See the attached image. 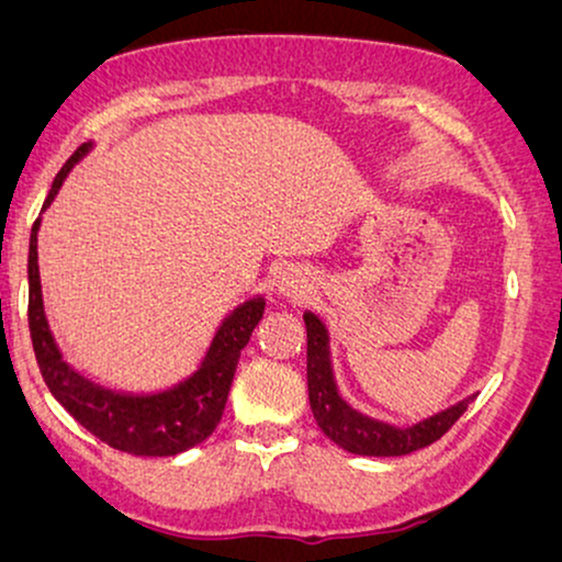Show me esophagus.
Here are the masks:
<instances>
[{
    "mask_svg": "<svg viewBox=\"0 0 562 562\" xmlns=\"http://www.w3.org/2000/svg\"><path fill=\"white\" fill-rule=\"evenodd\" d=\"M279 292L283 296H292V300H302L307 294V281L300 273H283L279 281Z\"/></svg>",
    "mask_w": 562,
    "mask_h": 562,
    "instance_id": "34e87169",
    "label": "esophagus"
}]
</instances>
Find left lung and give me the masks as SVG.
I'll list each match as a JSON object with an SVG mask.
<instances>
[{
  "label": "left lung",
  "instance_id": "obj_1",
  "mask_svg": "<svg viewBox=\"0 0 562 562\" xmlns=\"http://www.w3.org/2000/svg\"><path fill=\"white\" fill-rule=\"evenodd\" d=\"M304 325H307V391H310V408H313L317 427L336 442L338 448L349 450L357 456H406L414 450L432 446L440 440L450 427L459 422L467 412L469 401H459L446 412L435 417L422 419L412 427H393L385 422L370 419L351 408L338 396V387L334 380V367H330V349H328V330L323 321L313 313H304Z\"/></svg>",
  "mask_w": 562,
  "mask_h": 562
}]
</instances>
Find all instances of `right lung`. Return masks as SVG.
<instances>
[{"label":"right lung","mask_w":562,"mask_h":562,"mask_svg":"<svg viewBox=\"0 0 562 562\" xmlns=\"http://www.w3.org/2000/svg\"><path fill=\"white\" fill-rule=\"evenodd\" d=\"M90 150V145H80L61 171L54 177L44 211L52 205L61 182L75 164ZM38 226L41 218L31 228V249H27V328H31L33 351L41 378L52 391V396L101 442L122 453L133 456H177L203 442L218 427L224 414L228 387H232L234 370L239 355L245 349L255 325L260 323L266 302L262 296L239 304L232 315L224 317L213 336L211 349L190 378L169 387V391L150 393V396H130L101 387L75 372L61 351L54 344L44 315L38 279Z\"/></svg>","instance_id":"1"}]
</instances>
